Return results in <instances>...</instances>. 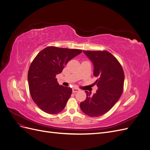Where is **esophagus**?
I'll use <instances>...</instances> for the list:
<instances>
[{
	"mask_svg": "<svg viewBox=\"0 0 150 150\" xmlns=\"http://www.w3.org/2000/svg\"><path fill=\"white\" fill-rule=\"evenodd\" d=\"M79 91L80 90L78 88H72V93H74L78 92V91Z\"/></svg>",
	"mask_w": 150,
	"mask_h": 150,
	"instance_id": "34e87169",
	"label": "esophagus"
}]
</instances>
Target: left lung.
<instances>
[{
	"mask_svg": "<svg viewBox=\"0 0 150 150\" xmlns=\"http://www.w3.org/2000/svg\"><path fill=\"white\" fill-rule=\"evenodd\" d=\"M94 65V76L98 79L96 93L80 103L81 110L91 117H98L110 111L123 91L125 74L117 59L106 51H83Z\"/></svg>",
	"mask_w": 150,
	"mask_h": 150,
	"instance_id": "obj_1",
	"label": "left lung"
}]
</instances>
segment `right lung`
I'll return each mask as SVG.
<instances>
[{
    "label": "right lung",
    "instance_id": "right-lung-1",
    "mask_svg": "<svg viewBox=\"0 0 150 150\" xmlns=\"http://www.w3.org/2000/svg\"><path fill=\"white\" fill-rule=\"evenodd\" d=\"M82 51L49 46L40 51L28 71V84L32 99L40 110L55 115L64 110L72 94L71 88L57 83L56 76Z\"/></svg>",
    "mask_w": 150,
    "mask_h": 150
}]
</instances>
